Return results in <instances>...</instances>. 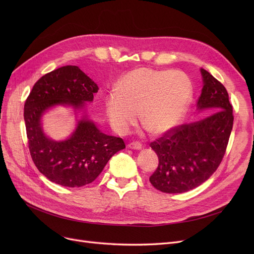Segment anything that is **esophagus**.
<instances>
[{
	"label": "esophagus",
	"instance_id": "obj_1",
	"mask_svg": "<svg viewBox=\"0 0 254 254\" xmlns=\"http://www.w3.org/2000/svg\"><path fill=\"white\" fill-rule=\"evenodd\" d=\"M127 148L139 150V149L142 148V144H140L139 142H131V143H128V144H127Z\"/></svg>",
	"mask_w": 254,
	"mask_h": 254
}]
</instances>
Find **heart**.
<instances>
[{"label":"heart","mask_w":254,"mask_h":254,"mask_svg":"<svg viewBox=\"0 0 254 254\" xmlns=\"http://www.w3.org/2000/svg\"><path fill=\"white\" fill-rule=\"evenodd\" d=\"M192 92L190 79L183 72L141 68L127 73L108 93L106 111L118 132L128 130L139 111L146 127L162 135L181 122Z\"/></svg>","instance_id":"b5f03b06"}]
</instances>
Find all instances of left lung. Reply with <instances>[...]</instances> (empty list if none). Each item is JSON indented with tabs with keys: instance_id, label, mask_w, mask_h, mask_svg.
Listing matches in <instances>:
<instances>
[{
	"instance_id": "left-lung-1",
	"label": "left lung",
	"mask_w": 254,
	"mask_h": 254,
	"mask_svg": "<svg viewBox=\"0 0 254 254\" xmlns=\"http://www.w3.org/2000/svg\"><path fill=\"white\" fill-rule=\"evenodd\" d=\"M203 89L197 109H209L207 117L175 127L150 143L158 166L149 181L157 190L181 193L210 178L220 165L233 129V106L225 87L201 69Z\"/></svg>"
}]
</instances>
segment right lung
Returning a JSON list of instances; mask_svg holds the SVG:
<instances>
[{
	"mask_svg": "<svg viewBox=\"0 0 254 254\" xmlns=\"http://www.w3.org/2000/svg\"><path fill=\"white\" fill-rule=\"evenodd\" d=\"M99 87L77 65H64L40 78L24 103V123L29 149L40 173L66 188L91 183L109 159L126 148L122 138L108 136L83 115L73 134L64 141L45 136L41 118L57 105H69L77 110L93 100Z\"/></svg>",
	"mask_w": 254,
	"mask_h": 254,
	"instance_id": "add662e5",
	"label": "right lung"
}]
</instances>
